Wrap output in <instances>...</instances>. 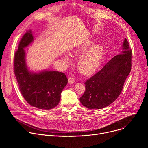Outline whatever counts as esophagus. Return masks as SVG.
I'll return each instance as SVG.
<instances>
[{
  "label": "esophagus",
  "mask_w": 148,
  "mask_h": 148,
  "mask_svg": "<svg viewBox=\"0 0 148 148\" xmlns=\"http://www.w3.org/2000/svg\"><path fill=\"white\" fill-rule=\"evenodd\" d=\"M75 82V79L73 77H70L69 78V84H73Z\"/></svg>",
  "instance_id": "34e87169"
}]
</instances>
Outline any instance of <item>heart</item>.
<instances>
[{"label":"heart","instance_id":"1","mask_svg":"<svg viewBox=\"0 0 148 148\" xmlns=\"http://www.w3.org/2000/svg\"><path fill=\"white\" fill-rule=\"evenodd\" d=\"M92 45V43L90 42L79 46L73 50V54L74 56L82 55L78 61V67L79 71L84 74H91L96 71L100 66L103 57V47L97 45L90 48ZM88 48L90 49L87 51ZM64 60L67 63L71 62V59L68 54L64 55Z\"/></svg>","mask_w":148,"mask_h":148}]
</instances>
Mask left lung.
<instances>
[{"label": "left lung", "mask_w": 148, "mask_h": 148, "mask_svg": "<svg viewBox=\"0 0 148 148\" xmlns=\"http://www.w3.org/2000/svg\"><path fill=\"white\" fill-rule=\"evenodd\" d=\"M121 54L115 56L101 70L86 82V91L79 98L82 105L90 110L108 106L120 95L132 66V50L125 38Z\"/></svg>", "instance_id": "1"}]
</instances>
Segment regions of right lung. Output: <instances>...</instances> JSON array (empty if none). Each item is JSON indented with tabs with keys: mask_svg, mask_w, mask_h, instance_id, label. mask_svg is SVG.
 Masks as SVG:
<instances>
[{
	"mask_svg": "<svg viewBox=\"0 0 148 148\" xmlns=\"http://www.w3.org/2000/svg\"><path fill=\"white\" fill-rule=\"evenodd\" d=\"M33 41L32 31L29 30L21 39L15 53L14 74L19 90L27 102L38 109L49 110L59 103L61 93L67 84L68 79L61 72L43 70L36 73L29 70L24 49Z\"/></svg>",
	"mask_w": 148,
	"mask_h": 148,
	"instance_id": "add662e5",
	"label": "right lung"
}]
</instances>
